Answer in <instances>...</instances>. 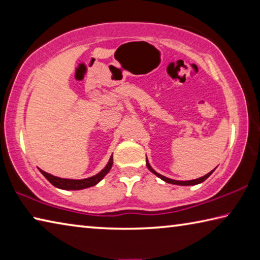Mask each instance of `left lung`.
Returning a JSON list of instances; mask_svg holds the SVG:
<instances>
[{"label":"left lung","mask_w":260,"mask_h":260,"mask_svg":"<svg viewBox=\"0 0 260 260\" xmlns=\"http://www.w3.org/2000/svg\"><path fill=\"white\" fill-rule=\"evenodd\" d=\"M147 166H148V169L151 171V172L155 174V175H157L158 178L159 179H161L162 181H165V182H167V183H172V184H179V186H195V184H199V183H202L203 181H205L206 179H208L211 174H212V172L213 171L215 170H213V171H211L210 173H208V174H205L204 177H202V178H199V179H195V180H188V181H179V180H173V179H170V178H166V177H164V175H161V174H159V173H157L155 170L152 169V167L150 166V164H149V161H148V159H147Z\"/></svg>","instance_id":"left-lung-1"}]
</instances>
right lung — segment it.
<instances>
[{"mask_svg":"<svg viewBox=\"0 0 260 260\" xmlns=\"http://www.w3.org/2000/svg\"><path fill=\"white\" fill-rule=\"evenodd\" d=\"M112 164H113V158L111 156L110 157L107 166H105L100 173L95 174L90 178H86V179H81V180L58 178V177H55V175L47 173V172H45V171H42L40 169L39 170H40V172L43 174V177H45L48 181L52 184V186H55L59 189H64V190H80V189L89 188V187L95 186V184H98L101 180H102L105 175L109 173V171L111 170V167H112Z\"/></svg>","mask_w":260,"mask_h":260,"instance_id":"add662e5","label":"right lung"}]
</instances>
